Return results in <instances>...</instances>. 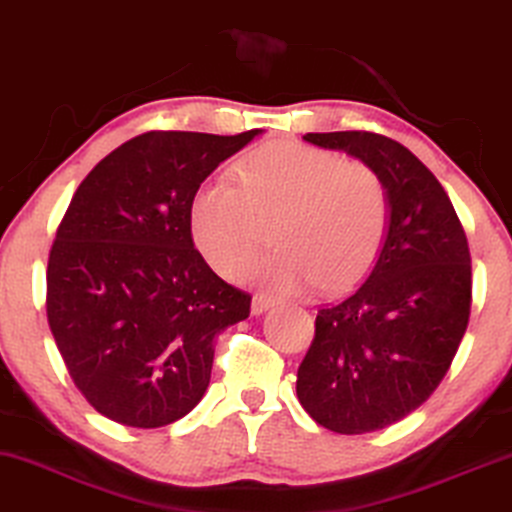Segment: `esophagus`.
<instances>
[{
  "mask_svg": "<svg viewBox=\"0 0 512 512\" xmlns=\"http://www.w3.org/2000/svg\"><path fill=\"white\" fill-rule=\"evenodd\" d=\"M272 298L270 295H265V293H256L254 298H251V314H263L265 309H270L272 307Z\"/></svg>",
  "mask_w": 512,
  "mask_h": 512,
  "instance_id": "1",
  "label": "esophagus"
}]
</instances>
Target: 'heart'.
Returning <instances> with one entry per match:
<instances>
[{"instance_id":"b5f03b06","label":"heart","mask_w":512,"mask_h":512,"mask_svg":"<svg viewBox=\"0 0 512 512\" xmlns=\"http://www.w3.org/2000/svg\"><path fill=\"white\" fill-rule=\"evenodd\" d=\"M279 251L256 277L274 293L358 286L379 261L390 228L388 187L372 166L298 140L256 147L233 166V184L205 182L189 203L198 254L240 279L261 254L265 228Z\"/></svg>"}]
</instances>
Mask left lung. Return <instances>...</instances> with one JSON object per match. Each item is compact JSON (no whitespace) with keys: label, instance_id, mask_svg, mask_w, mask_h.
Segmentation results:
<instances>
[{"label":"left lung","instance_id":"1","mask_svg":"<svg viewBox=\"0 0 512 512\" xmlns=\"http://www.w3.org/2000/svg\"><path fill=\"white\" fill-rule=\"evenodd\" d=\"M388 187L390 228L365 284L321 307L298 399L337 434L376 432L416 411L448 374L471 314V254L446 189L402 143L372 131L307 133Z\"/></svg>","mask_w":512,"mask_h":512}]
</instances>
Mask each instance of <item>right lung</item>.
Instances as JSON below:
<instances>
[{"label":"right lung","mask_w":512,"mask_h":512,"mask_svg":"<svg viewBox=\"0 0 512 512\" xmlns=\"http://www.w3.org/2000/svg\"><path fill=\"white\" fill-rule=\"evenodd\" d=\"M238 136L147 131L80 182L46 270V314L76 388L101 416L164 427L201 402L214 337L249 316L251 295L212 272L189 203Z\"/></svg>","instance_id":"right-lung-1"}]
</instances>
